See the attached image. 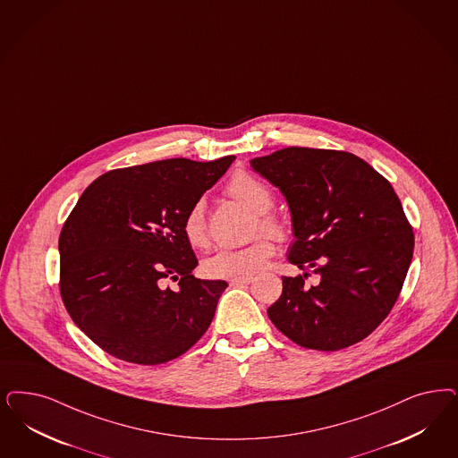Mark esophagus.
I'll list each match as a JSON object with an SVG mask.
<instances>
[{"instance_id":"obj_1","label":"esophagus","mask_w":458,"mask_h":458,"mask_svg":"<svg viewBox=\"0 0 458 458\" xmlns=\"http://www.w3.org/2000/svg\"><path fill=\"white\" fill-rule=\"evenodd\" d=\"M252 281V276H249V277H238V279H232L230 285H233V287H243V285L250 284Z\"/></svg>"}]
</instances>
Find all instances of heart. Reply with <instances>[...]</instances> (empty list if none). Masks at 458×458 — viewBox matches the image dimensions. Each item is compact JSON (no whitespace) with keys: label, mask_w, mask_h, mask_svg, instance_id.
Instances as JSON below:
<instances>
[{"label":"heart","mask_w":458,"mask_h":458,"mask_svg":"<svg viewBox=\"0 0 458 458\" xmlns=\"http://www.w3.org/2000/svg\"><path fill=\"white\" fill-rule=\"evenodd\" d=\"M228 194L238 203L247 206L255 213L253 233L264 232L253 238L252 242L242 249H221L203 262V272L213 279H238L249 277L266 267L268 259L276 252L272 235L277 240L287 238V226L276 213L268 211L274 203L272 191L253 177L252 174L237 173L226 186ZM182 233L188 243L201 249L208 243L206 209L203 201H196L191 206L182 220Z\"/></svg>","instance_id":"heart-1"}]
</instances>
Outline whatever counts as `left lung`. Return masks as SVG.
Here are the masks:
<instances>
[{
  "label": "left lung",
  "mask_w": 458,
  "mask_h": 458,
  "mask_svg": "<svg viewBox=\"0 0 458 458\" xmlns=\"http://www.w3.org/2000/svg\"><path fill=\"white\" fill-rule=\"evenodd\" d=\"M252 167L283 191L296 237L289 262L306 272L283 277L270 321L301 347L359 344L391 313L414 250L391 182L344 150L287 147L253 158ZM311 273L315 286L305 284Z\"/></svg>",
  "instance_id": "left-lung-1"
}]
</instances>
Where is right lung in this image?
I'll return each instance as SVG.
<instances>
[{"mask_svg": "<svg viewBox=\"0 0 458 458\" xmlns=\"http://www.w3.org/2000/svg\"><path fill=\"white\" fill-rule=\"evenodd\" d=\"M235 156L167 158L96 179L59 237V289L72 321L114 359L158 365L209 328L225 281H201L182 233L186 211ZM178 281L179 292L169 282Z\"/></svg>", "mask_w": 458, "mask_h": 458, "instance_id": "right-lung-1", "label": "right lung"}]
</instances>
